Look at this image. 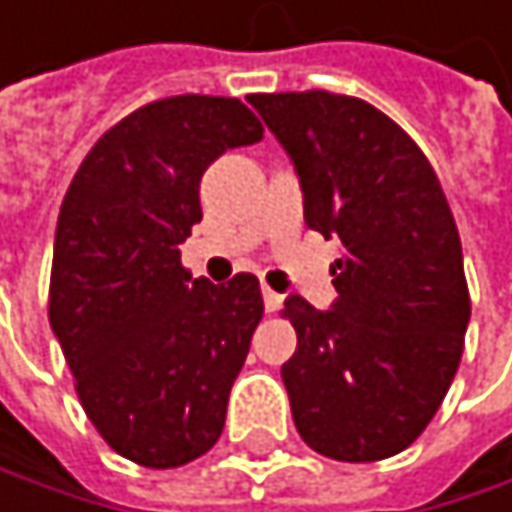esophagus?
I'll use <instances>...</instances> for the list:
<instances>
[{"label":"esophagus","instance_id":"1","mask_svg":"<svg viewBox=\"0 0 512 512\" xmlns=\"http://www.w3.org/2000/svg\"><path fill=\"white\" fill-rule=\"evenodd\" d=\"M261 294H264V309H267V312H276V309L282 306V294H276L270 285H264Z\"/></svg>","mask_w":512,"mask_h":512}]
</instances>
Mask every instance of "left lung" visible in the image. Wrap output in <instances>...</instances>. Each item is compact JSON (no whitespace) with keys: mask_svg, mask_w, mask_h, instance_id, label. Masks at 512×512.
Wrapping results in <instances>:
<instances>
[{"mask_svg":"<svg viewBox=\"0 0 512 512\" xmlns=\"http://www.w3.org/2000/svg\"><path fill=\"white\" fill-rule=\"evenodd\" d=\"M248 102L294 163L306 227L343 242L337 300H285L297 352L282 364L294 425L337 461L404 452L461 361L470 297L461 239L419 145L379 108L327 90Z\"/></svg>","mask_w":512,"mask_h":512,"instance_id":"left-lung-1","label":"left lung"}]
</instances>
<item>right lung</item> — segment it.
<instances>
[{"instance_id":"obj_1","label":"right lung","mask_w":512,"mask_h":512,"mask_svg":"<svg viewBox=\"0 0 512 512\" xmlns=\"http://www.w3.org/2000/svg\"><path fill=\"white\" fill-rule=\"evenodd\" d=\"M264 139L239 99L169 96L124 118L66 191L51 267V331L102 440L142 467L209 452L264 315L251 273L191 279L181 242L203 218L200 178Z\"/></svg>"}]
</instances>
